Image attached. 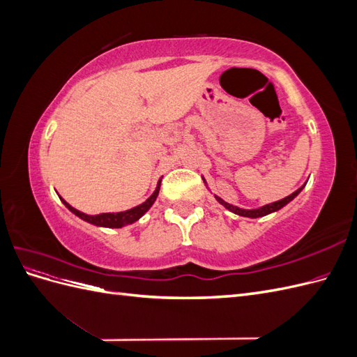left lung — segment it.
I'll use <instances>...</instances> for the list:
<instances>
[{
  "label": "left lung",
  "mask_w": 357,
  "mask_h": 357,
  "mask_svg": "<svg viewBox=\"0 0 357 357\" xmlns=\"http://www.w3.org/2000/svg\"><path fill=\"white\" fill-rule=\"evenodd\" d=\"M302 188H304V186H302ZM302 188H299V189L295 190L294 193H290L289 197H286V198H283V199H280V201H277V202H273V204H266V205H264V207L257 208V210H243V208H238V207H234V205H231V204H228V202H225L223 199H220V198H218V197H215V199H218L222 205H225L226 208H228V210L232 211V213H235V214L244 215V218L256 219V218H262V215H266V214H269V213H274V211L280 210L282 207H284V205H286L287 202H290L291 199H294V198L298 195V193L302 190Z\"/></svg>",
  "instance_id": "1"
}]
</instances>
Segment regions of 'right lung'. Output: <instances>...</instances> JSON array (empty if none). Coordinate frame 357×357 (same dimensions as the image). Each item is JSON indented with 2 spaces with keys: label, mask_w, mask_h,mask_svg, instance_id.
<instances>
[{
  "label": "right lung",
  "mask_w": 357,
  "mask_h": 357,
  "mask_svg": "<svg viewBox=\"0 0 357 357\" xmlns=\"http://www.w3.org/2000/svg\"><path fill=\"white\" fill-rule=\"evenodd\" d=\"M159 186H160V181L158 183V188H156L153 195L150 197L146 202H143L142 205H138V207H134L131 210L123 211V213H102V214H96V215H89V214H84L79 210L73 208L68 202H66L62 198L61 199H62L63 204H66V207L70 211H73L75 215H79L80 219H83L86 222H89V223L96 225V226H105V228H122V226H125V225L137 222L150 207H152L156 197H158V193H159Z\"/></svg>",
  "instance_id": "add662e5"
}]
</instances>
